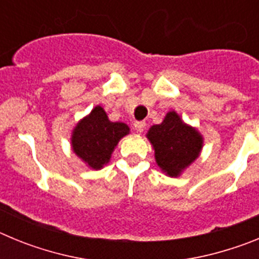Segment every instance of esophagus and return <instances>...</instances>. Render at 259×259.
Segmentation results:
<instances>
[{"mask_svg":"<svg viewBox=\"0 0 259 259\" xmlns=\"http://www.w3.org/2000/svg\"><path fill=\"white\" fill-rule=\"evenodd\" d=\"M145 125H146V123L143 122V120H140V122H135L134 127H135V130H136V132L141 134V132L145 130Z\"/></svg>","mask_w":259,"mask_h":259,"instance_id":"34e87169","label":"esophagus"}]
</instances>
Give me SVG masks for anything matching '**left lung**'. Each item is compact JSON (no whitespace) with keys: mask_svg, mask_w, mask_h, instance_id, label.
<instances>
[{"mask_svg":"<svg viewBox=\"0 0 259 259\" xmlns=\"http://www.w3.org/2000/svg\"><path fill=\"white\" fill-rule=\"evenodd\" d=\"M154 149L155 162L167 176L178 178L200 155L203 137L180 118L168 111L161 124H154L146 134Z\"/></svg>","mask_w":259,"mask_h":259,"instance_id":"obj_1","label":"left lung"}]
</instances>
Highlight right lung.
I'll return each mask as SVG.
<instances>
[{
	"label": "right lung",
	"instance_id": "obj_1",
	"mask_svg": "<svg viewBox=\"0 0 259 259\" xmlns=\"http://www.w3.org/2000/svg\"><path fill=\"white\" fill-rule=\"evenodd\" d=\"M130 134V127L123 122H111L102 106H96L87 116L80 119L72 130V152L92 170H101L110 162L120 139Z\"/></svg>",
	"mask_w": 259,
	"mask_h": 259
}]
</instances>
